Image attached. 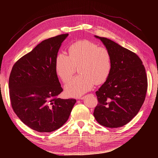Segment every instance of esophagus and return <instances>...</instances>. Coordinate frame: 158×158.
<instances>
[{
    "mask_svg": "<svg viewBox=\"0 0 158 158\" xmlns=\"http://www.w3.org/2000/svg\"><path fill=\"white\" fill-rule=\"evenodd\" d=\"M84 98V97H79V98H77V99H83Z\"/></svg>",
    "mask_w": 158,
    "mask_h": 158,
    "instance_id": "esophagus-1",
    "label": "esophagus"
}]
</instances>
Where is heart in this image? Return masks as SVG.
Segmentation results:
<instances>
[{"instance_id": "b5f03b06", "label": "heart", "mask_w": 158, "mask_h": 158, "mask_svg": "<svg viewBox=\"0 0 158 158\" xmlns=\"http://www.w3.org/2000/svg\"><path fill=\"white\" fill-rule=\"evenodd\" d=\"M69 56L59 53L55 61L57 74L67 83L73 77L76 67L79 66V75L65 86V93L70 96H79L91 89L94 84L104 82L112 67L109 51L89 40H80L69 48Z\"/></svg>"}]
</instances>
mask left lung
I'll use <instances>...</instances> for the list:
<instances>
[{
    "instance_id": "obj_1",
    "label": "left lung",
    "mask_w": 158,
    "mask_h": 158,
    "mask_svg": "<svg viewBox=\"0 0 158 158\" xmlns=\"http://www.w3.org/2000/svg\"><path fill=\"white\" fill-rule=\"evenodd\" d=\"M95 37L109 51L112 67L106 82L96 92L98 104L93 114L104 127H122L137 115L144 102L148 89L145 67L134 52L109 39Z\"/></svg>"
}]
</instances>
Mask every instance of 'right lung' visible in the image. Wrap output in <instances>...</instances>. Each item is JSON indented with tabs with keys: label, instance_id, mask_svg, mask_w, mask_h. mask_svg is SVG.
Segmentation results:
<instances>
[{
	"label": "right lung",
	"instance_id": "right-lung-1",
	"mask_svg": "<svg viewBox=\"0 0 158 158\" xmlns=\"http://www.w3.org/2000/svg\"><path fill=\"white\" fill-rule=\"evenodd\" d=\"M68 34L44 40L13 65L9 80L12 107L21 121L39 132H50L68 120L75 99L58 98L63 91L56 57Z\"/></svg>",
	"mask_w": 158,
	"mask_h": 158
}]
</instances>
